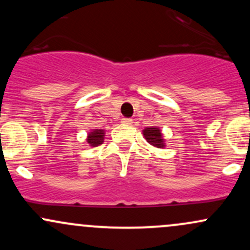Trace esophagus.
Returning a JSON list of instances; mask_svg holds the SVG:
<instances>
[{
  "label": "esophagus",
  "mask_w": 250,
  "mask_h": 250,
  "mask_svg": "<svg viewBox=\"0 0 250 250\" xmlns=\"http://www.w3.org/2000/svg\"><path fill=\"white\" fill-rule=\"evenodd\" d=\"M121 122L123 123V125H131V123H133V120H131V119H122Z\"/></svg>",
  "instance_id": "1"
}]
</instances>
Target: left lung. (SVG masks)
I'll list each match as a JSON object with an SVG mask.
<instances>
[{"mask_svg": "<svg viewBox=\"0 0 250 250\" xmlns=\"http://www.w3.org/2000/svg\"><path fill=\"white\" fill-rule=\"evenodd\" d=\"M143 136L147 140L149 145L154 146L156 148H165L166 143L163 135L161 133V129L157 127H147L142 130Z\"/></svg>", "mask_w": 250, "mask_h": 250, "instance_id": "8db88e82", "label": "left lung"}]
</instances>
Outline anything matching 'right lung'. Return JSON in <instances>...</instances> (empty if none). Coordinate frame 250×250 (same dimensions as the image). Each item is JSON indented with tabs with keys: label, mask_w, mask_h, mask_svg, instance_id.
<instances>
[{
	"label": "right lung",
	"mask_w": 250,
	"mask_h": 250,
	"mask_svg": "<svg viewBox=\"0 0 250 250\" xmlns=\"http://www.w3.org/2000/svg\"><path fill=\"white\" fill-rule=\"evenodd\" d=\"M103 140H104V130L103 129H93L88 133L87 142L90 147H97V146L102 145Z\"/></svg>",
	"instance_id": "obj_1"
}]
</instances>
